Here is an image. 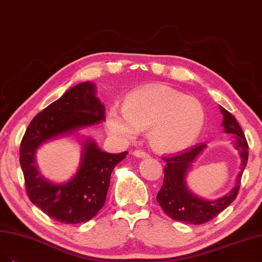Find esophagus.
I'll use <instances>...</instances> for the list:
<instances>
[{"instance_id":"34e87169","label":"esophagus","mask_w":262,"mask_h":262,"mask_svg":"<svg viewBox=\"0 0 262 262\" xmlns=\"http://www.w3.org/2000/svg\"><path fill=\"white\" fill-rule=\"evenodd\" d=\"M133 155H134L135 157H137V158H148V157H149V155L146 152V151L140 150V149L135 150L134 152H133Z\"/></svg>"}]
</instances>
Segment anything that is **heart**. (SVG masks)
Returning <instances> with one entry per match:
<instances>
[{
  "mask_svg": "<svg viewBox=\"0 0 262 262\" xmlns=\"http://www.w3.org/2000/svg\"><path fill=\"white\" fill-rule=\"evenodd\" d=\"M200 101L165 85L136 89L126 97L123 110L113 105L106 115V127L114 136L136 139L149 129V141L161 154L188 148L205 125Z\"/></svg>",
  "mask_w": 262,
  "mask_h": 262,
  "instance_id": "b5f03b06",
  "label": "heart"
}]
</instances>
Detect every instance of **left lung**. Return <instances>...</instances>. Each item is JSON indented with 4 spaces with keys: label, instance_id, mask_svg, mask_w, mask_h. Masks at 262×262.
Returning <instances> with one entry per match:
<instances>
[{
    "label": "left lung",
    "instance_id": "8db88e82",
    "mask_svg": "<svg viewBox=\"0 0 262 262\" xmlns=\"http://www.w3.org/2000/svg\"><path fill=\"white\" fill-rule=\"evenodd\" d=\"M220 110L224 116L222 123L224 130L226 134L234 135V145L239 151L242 158L241 171L236 179L235 187L225 196L216 200L202 199L187 188L185 179L191 163L206 148L204 143L193 146L190 150L176 156L163 157L162 160L166 163L164 166V180L162 187L157 195V201L164 212L175 221L195 225L206 223L221 213L237 196L242 175L248 160V143L235 117L221 105Z\"/></svg>",
    "mask_w": 262,
    "mask_h": 262
}]
</instances>
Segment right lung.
<instances>
[{"label":"right lung","mask_w":262,"mask_h":262,"mask_svg":"<svg viewBox=\"0 0 262 262\" xmlns=\"http://www.w3.org/2000/svg\"><path fill=\"white\" fill-rule=\"evenodd\" d=\"M104 114L94 83L81 82L37 114L24 135L19 162L27 195L33 205L57 222L77 224L91 220L104 205L113 168L128 151L107 154L88 138L83 142L78 171L63 184L50 182L39 173L36 151L48 140L104 121Z\"/></svg>","instance_id":"1"}]
</instances>
